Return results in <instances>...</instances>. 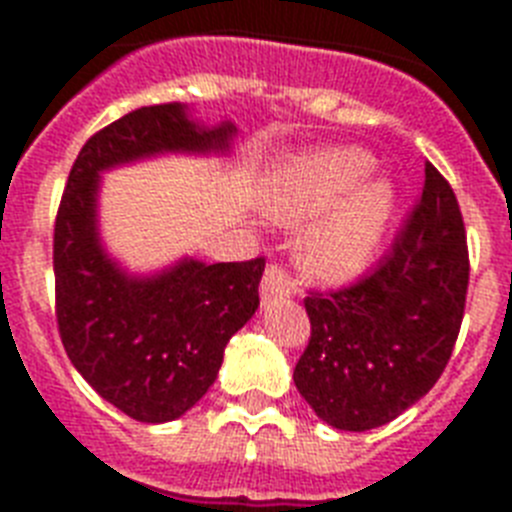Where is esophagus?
<instances>
[{
	"instance_id": "34e87169",
	"label": "esophagus",
	"mask_w": 512,
	"mask_h": 512,
	"mask_svg": "<svg viewBox=\"0 0 512 512\" xmlns=\"http://www.w3.org/2000/svg\"><path fill=\"white\" fill-rule=\"evenodd\" d=\"M292 276H289L281 265L271 263L265 268L263 281H260V295H263V303H273V300H281V297L292 295Z\"/></svg>"
}]
</instances>
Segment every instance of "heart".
I'll list each match as a JSON object with an SVG mask.
<instances>
[{"label": "heart", "instance_id": "b5f03b06", "mask_svg": "<svg viewBox=\"0 0 512 512\" xmlns=\"http://www.w3.org/2000/svg\"><path fill=\"white\" fill-rule=\"evenodd\" d=\"M372 159L356 148L287 156L265 183V209L279 223L308 228L300 263L321 281H348L372 263L393 215L396 193L385 177L364 179Z\"/></svg>", "mask_w": 512, "mask_h": 512}]
</instances>
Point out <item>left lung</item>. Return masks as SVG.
Segmentation results:
<instances>
[{"label":"left lung","mask_w":512,"mask_h":512,"mask_svg":"<svg viewBox=\"0 0 512 512\" xmlns=\"http://www.w3.org/2000/svg\"><path fill=\"white\" fill-rule=\"evenodd\" d=\"M470 260L452 185L425 164L422 196L369 276L308 292L311 340L295 385L332 428L396 420L438 382L460 335Z\"/></svg>","instance_id":"8db88e82"}]
</instances>
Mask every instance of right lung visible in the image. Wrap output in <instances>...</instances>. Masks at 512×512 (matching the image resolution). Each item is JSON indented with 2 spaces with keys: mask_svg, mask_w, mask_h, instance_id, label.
<instances>
[{
  "mask_svg": "<svg viewBox=\"0 0 512 512\" xmlns=\"http://www.w3.org/2000/svg\"><path fill=\"white\" fill-rule=\"evenodd\" d=\"M236 127L204 130L180 103L130 111L95 132L60 196L52 268L55 319L71 364L108 404L138 422H170L215 382L223 350L260 305L265 257L204 265L183 260L132 279L100 249L98 175L162 151H223Z\"/></svg>",
  "mask_w": 512,
  "mask_h": 512,
  "instance_id": "obj_1",
  "label": "right lung"
}]
</instances>
